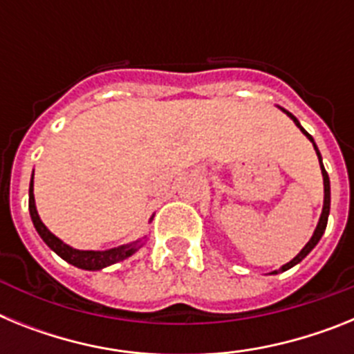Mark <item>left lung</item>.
Listing matches in <instances>:
<instances>
[{
  "mask_svg": "<svg viewBox=\"0 0 354 354\" xmlns=\"http://www.w3.org/2000/svg\"><path fill=\"white\" fill-rule=\"evenodd\" d=\"M283 111H286V109H283ZM286 113L289 115L290 118H292L294 124H296V126H298L299 129L303 131V134H305L306 138H308V140H310V142H312V145H314L315 154H317V158H319V165H321V171H323V180H324V205H323V212H321V218H319V223H317V227H315V232H314V236H312V239L308 241V243H306L305 248H303L301 252H299L298 255H296V257L292 259V261L287 262V264H286V266H282V268H280V270H278V271H287V270H290V268H292V266H296V264H298V262H301L303 259H305L306 255H308V253L312 252V248H314V246L317 245L319 239H321V237H323L324 230H326L328 214H330V177H328L326 170H324V167H323V161H321V154H319L317 145H315L314 138H312L310 134H308V133H306L305 129H303L301 124H299V122H298V118L294 117L292 113H289V111H286ZM278 271H273V273H271V274H277Z\"/></svg>",
  "mask_w": 354,
  "mask_h": 354,
  "instance_id": "left-lung-1",
  "label": "left lung"
}]
</instances>
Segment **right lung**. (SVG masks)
Masks as SVG:
<instances>
[{
	"mask_svg": "<svg viewBox=\"0 0 354 354\" xmlns=\"http://www.w3.org/2000/svg\"><path fill=\"white\" fill-rule=\"evenodd\" d=\"M28 207H30V216L31 221L35 225L37 232L42 237L44 243L56 253L60 255L64 261H67L68 264L76 266V268H81V270H88V271H97L102 270L106 266H111L115 262H120L124 259L131 257L136 250L142 246V243H133V245L126 246H118V248L106 250V252H92V250H76L71 248L68 245H65L64 241H60L55 234H51L46 228V225L40 221L39 212H37L35 207V196H33V175H31V183H30V202H28Z\"/></svg>",
	"mask_w": 354,
	"mask_h": 354,
	"instance_id": "right-lung-1",
	"label": "right lung"
}]
</instances>
